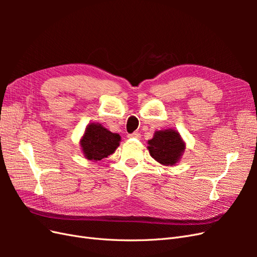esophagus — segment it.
Here are the masks:
<instances>
[{"instance_id":"esophagus-1","label":"esophagus","mask_w":257,"mask_h":257,"mask_svg":"<svg viewBox=\"0 0 257 257\" xmlns=\"http://www.w3.org/2000/svg\"><path fill=\"white\" fill-rule=\"evenodd\" d=\"M127 137H128V138H137V139H139V138H141V134H139L138 132H134V133L128 134Z\"/></svg>"}]
</instances>
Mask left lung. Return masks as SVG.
I'll use <instances>...</instances> for the list:
<instances>
[{
    "label": "left lung",
    "instance_id": "left-lung-1",
    "mask_svg": "<svg viewBox=\"0 0 257 257\" xmlns=\"http://www.w3.org/2000/svg\"><path fill=\"white\" fill-rule=\"evenodd\" d=\"M184 149L185 144L180 134L172 128L157 131L153 138L148 141L151 157L165 166H173L180 161Z\"/></svg>",
    "mask_w": 257,
    "mask_h": 257
}]
</instances>
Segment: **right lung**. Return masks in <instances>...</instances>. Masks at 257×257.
<instances>
[{
  "label": "right lung",
  "instance_id": "right-lung-1",
  "mask_svg": "<svg viewBox=\"0 0 257 257\" xmlns=\"http://www.w3.org/2000/svg\"><path fill=\"white\" fill-rule=\"evenodd\" d=\"M120 141L119 134L111 133L102 124L90 123L80 139V147L85 159L97 162L112 154Z\"/></svg>",
  "mask_w": 257,
  "mask_h": 257
}]
</instances>
